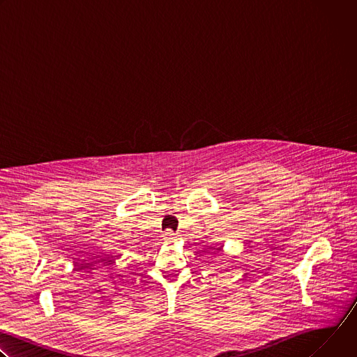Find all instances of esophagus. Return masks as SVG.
Segmentation results:
<instances>
[{
    "instance_id": "obj_1",
    "label": "esophagus",
    "mask_w": 357,
    "mask_h": 357,
    "mask_svg": "<svg viewBox=\"0 0 357 357\" xmlns=\"http://www.w3.org/2000/svg\"><path fill=\"white\" fill-rule=\"evenodd\" d=\"M162 237H164L167 241H175L176 237H178V234H176L175 231H172V230H165L164 234H162Z\"/></svg>"
}]
</instances>
